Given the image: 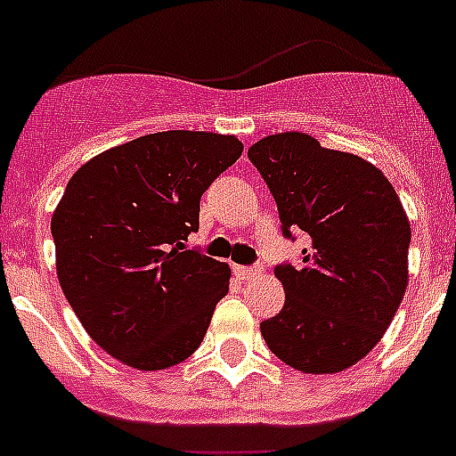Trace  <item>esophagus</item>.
<instances>
[{
  "label": "esophagus",
  "mask_w": 456,
  "mask_h": 456,
  "mask_svg": "<svg viewBox=\"0 0 456 456\" xmlns=\"http://www.w3.org/2000/svg\"><path fill=\"white\" fill-rule=\"evenodd\" d=\"M235 273L241 278V281H248V278L260 276V273H263V267H260V265H253V267H241V265H237Z\"/></svg>",
  "instance_id": "34e87169"
}]
</instances>
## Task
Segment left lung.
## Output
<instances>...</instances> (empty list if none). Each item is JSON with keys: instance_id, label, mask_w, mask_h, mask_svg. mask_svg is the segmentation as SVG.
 Masks as SVG:
<instances>
[{"instance_id": "1", "label": "left lung", "mask_w": 456, "mask_h": 456, "mask_svg": "<svg viewBox=\"0 0 456 456\" xmlns=\"http://www.w3.org/2000/svg\"><path fill=\"white\" fill-rule=\"evenodd\" d=\"M248 159L278 205L281 228L308 235L301 265H276L285 305L260 324L289 368L331 374L381 340L404 299L411 225L393 184L352 152L304 132L265 136Z\"/></svg>"}]
</instances>
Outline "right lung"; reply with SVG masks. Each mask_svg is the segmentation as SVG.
<instances>
[{
  "mask_svg": "<svg viewBox=\"0 0 456 456\" xmlns=\"http://www.w3.org/2000/svg\"><path fill=\"white\" fill-rule=\"evenodd\" d=\"M241 151L235 136L157 132L93 157L68 183L52 216L59 283L120 363L171 368L203 342L231 267L187 237L205 189Z\"/></svg>",
  "mask_w": 456,
  "mask_h": 456,
  "instance_id": "obj_1",
  "label": "right lung"
}]
</instances>
